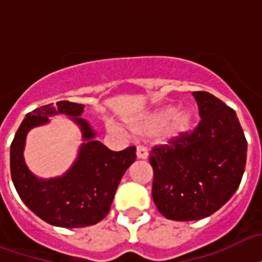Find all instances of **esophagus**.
<instances>
[{"instance_id":"34e87169","label":"esophagus","mask_w":262,"mask_h":262,"mask_svg":"<svg viewBox=\"0 0 262 262\" xmlns=\"http://www.w3.org/2000/svg\"><path fill=\"white\" fill-rule=\"evenodd\" d=\"M136 157H137V159H147L148 158V152H147V149L144 147H137V149H136Z\"/></svg>"}]
</instances>
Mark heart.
Here are the masks:
<instances>
[{
    "label": "heart",
    "mask_w": 262,
    "mask_h": 262,
    "mask_svg": "<svg viewBox=\"0 0 262 262\" xmlns=\"http://www.w3.org/2000/svg\"><path fill=\"white\" fill-rule=\"evenodd\" d=\"M192 114L189 111H179L174 107H166L149 115L145 121L139 123H135L132 129L137 135H155L158 132L163 130V141L166 143H173L177 141L184 135H187L192 126ZM108 127L111 130L117 132L118 127L113 123H110Z\"/></svg>",
    "instance_id": "b5f03b06"
}]
</instances>
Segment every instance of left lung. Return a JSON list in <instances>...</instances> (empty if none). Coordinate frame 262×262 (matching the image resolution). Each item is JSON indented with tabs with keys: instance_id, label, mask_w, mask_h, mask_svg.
I'll return each instance as SVG.
<instances>
[{
	"instance_id": "left-lung-1",
	"label": "left lung",
	"mask_w": 262,
	"mask_h": 262,
	"mask_svg": "<svg viewBox=\"0 0 262 262\" xmlns=\"http://www.w3.org/2000/svg\"><path fill=\"white\" fill-rule=\"evenodd\" d=\"M201 122L192 132L149 152L152 198L174 221L209 217L228 202L242 180L247 141L236 113L207 92H192Z\"/></svg>"
}]
</instances>
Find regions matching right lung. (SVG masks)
<instances>
[{
    "mask_svg": "<svg viewBox=\"0 0 262 262\" xmlns=\"http://www.w3.org/2000/svg\"><path fill=\"white\" fill-rule=\"evenodd\" d=\"M83 104L57 101L29 113L11 144V176L16 191L34 214L48 224L81 228L97 224L108 214L114 195L127 167L136 161V148L111 151L95 140L91 125L79 118ZM64 113L77 123L85 141L69 172L55 179H37L23 158L25 136L30 128L49 122V117Z\"/></svg>",
    "mask_w": 262,
    "mask_h": 262,
    "instance_id": "1",
    "label": "right lung"
}]
</instances>
